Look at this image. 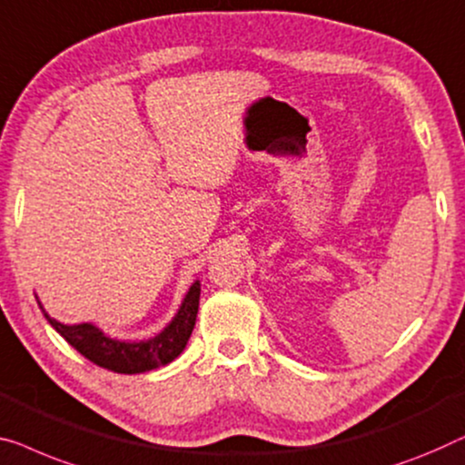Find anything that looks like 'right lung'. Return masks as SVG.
<instances>
[{"label":"right lung","instance_id":"obj_1","mask_svg":"<svg viewBox=\"0 0 465 465\" xmlns=\"http://www.w3.org/2000/svg\"><path fill=\"white\" fill-rule=\"evenodd\" d=\"M199 295L201 282L194 281L188 289L186 298L180 306L178 314L173 316L170 325L163 331L144 341H121L104 335L96 325L82 322V325H63L56 319H50L44 311L50 325L69 341V344L84 354L94 365L109 369L115 373H144L151 369L163 367L172 362L186 348V341L191 338L194 321L199 311Z\"/></svg>","mask_w":465,"mask_h":465}]
</instances>
